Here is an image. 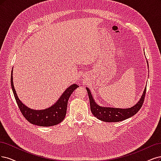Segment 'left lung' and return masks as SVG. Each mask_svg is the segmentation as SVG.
I'll use <instances>...</instances> for the list:
<instances>
[{"instance_id":"obj_1","label":"left lung","mask_w":161,"mask_h":161,"mask_svg":"<svg viewBox=\"0 0 161 161\" xmlns=\"http://www.w3.org/2000/svg\"><path fill=\"white\" fill-rule=\"evenodd\" d=\"M86 90L87 91L88 96H89L90 98V108L92 114L102 121L107 122H116L126 120V119L136 114L140 110V109L142 106L144 101L147 88L144 89L141 100H139L136 104L132 106V108L126 109L105 108L98 106L97 104H96V103L94 102V99H93L90 90L87 87H86Z\"/></svg>"}]
</instances>
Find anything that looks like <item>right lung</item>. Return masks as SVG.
Returning <instances> with one entry per match:
<instances>
[{
    "instance_id": "obj_1",
    "label": "right lung",
    "mask_w": 161,
    "mask_h": 161,
    "mask_svg": "<svg viewBox=\"0 0 161 161\" xmlns=\"http://www.w3.org/2000/svg\"><path fill=\"white\" fill-rule=\"evenodd\" d=\"M13 70L11 71V83L14 96L20 111L28 122L40 126H51L57 125L64 120L66 115L67 102L73 92L79 87L76 84L70 86L64 92L61 97L54 105L42 110H35L30 109L20 101L14 90L13 81Z\"/></svg>"
}]
</instances>
